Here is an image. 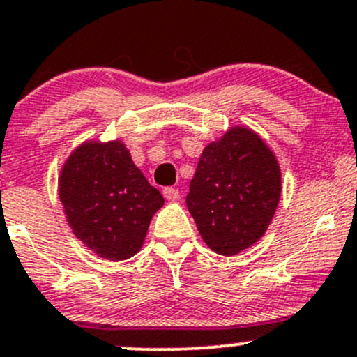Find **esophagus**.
I'll list each match as a JSON object with an SVG mask.
<instances>
[{
  "label": "esophagus",
  "mask_w": 357,
  "mask_h": 357,
  "mask_svg": "<svg viewBox=\"0 0 357 357\" xmlns=\"http://www.w3.org/2000/svg\"><path fill=\"white\" fill-rule=\"evenodd\" d=\"M162 195H164V198H167V200L174 202V200H178V198H179V190L178 188H171V186H169V188L162 190Z\"/></svg>",
  "instance_id": "obj_1"
}]
</instances>
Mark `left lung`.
Masks as SVG:
<instances>
[{
	"instance_id": "8db88e82",
	"label": "left lung",
	"mask_w": 357,
	"mask_h": 357,
	"mask_svg": "<svg viewBox=\"0 0 357 357\" xmlns=\"http://www.w3.org/2000/svg\"><path fill=\"white\" fill-rule=\"evenodd\" d=\"M279 198L275 155L255 131L234 126L202 152L186 207L204 241L231 257L265 234Z\"/></svg>"
}]
</instances>
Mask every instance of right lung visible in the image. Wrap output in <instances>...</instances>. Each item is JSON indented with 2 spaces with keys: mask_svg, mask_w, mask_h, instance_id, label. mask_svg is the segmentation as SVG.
<instances>
[{
  "mask_svg": "<svg viewBox=\"0 0 357 357\" xmlns=\"http://www.w3.org/2000/svg\"><path fill=\"white\" fill-rule=\"evenodd\" d=\"M59 198L73 234L106 260H126L164 205L121 142H85L59 174Z\"/></svg>",
  "mask_w": 357,
  "mask_h": 357,
  "instance_id": "obj_1",
  "label": "right lung"
}]
</instances>
